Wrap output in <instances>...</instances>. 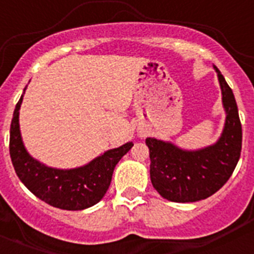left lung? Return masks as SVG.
I'll use <instances>...</instances> for the list:
<instances>
[{
	"instance_id": "1",
	"label": "left lung",
	"mask_w": 254,
	"mask_h": 254,
	"mask_svg": "<svg viewBox=\"0 0 254 254\" xmlns=\"http://www.w3.org/2000/svg\"><path fill=\"white\" fill-rule=\"evenodd\" d=\"M226 118L219 140L199 150H183L169 141L147 137L150 178L161 197L196 202L212 196L234 172L242 151V125L232 89L216 66Z\"/></svg>"
}]
</instances>
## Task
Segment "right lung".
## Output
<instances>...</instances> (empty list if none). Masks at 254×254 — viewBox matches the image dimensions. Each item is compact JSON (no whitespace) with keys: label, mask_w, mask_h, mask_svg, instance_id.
<instances>
[{"label":"right lung","mask_w":254,"mask_h":254,"mask_svg":"<svg viewBox=\"0 0 254 254\" xmlns=\"http://www.w3.org/2000/svg\"><path fill=\"white\" fill-rule=\"evenodd\" d=\"M25 89L15 107L10 128V156L17 177L31 193L53 207L72 211L91 207L107 193L114 168L133 143L108 150L75 169L47 167L29 155L20 133L19 111Z\"/></svg>","instance_id":"add662e5"}]
</instances>
